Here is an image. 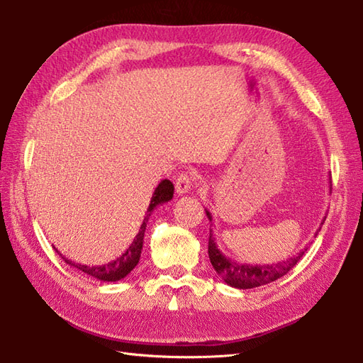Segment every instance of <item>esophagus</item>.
<instances>
[{
  "label": "esophagus",
  "mask_w": 363,
  "mask_h": 363,
  "mask_svg": "<svg viewBox=\"0 0 363 363\" xmlns=\"http://www.w3.org/2000/svg\"><path fill=\"white\" fill-rule=\"evenodd\" d=\"M194 181H195V177L190 172L181 173L176 179V191H177V194H179V195L189 194V191L194 189Z\"/></svg>",
  "instance_id": "obj_1"
}]
</instances>
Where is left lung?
Wrapping results in <instances>:
<instances>
[{
  "label": "left lung",
  "mask_w": 363,
  "mask_h": 363,
  "mask_svg": "<svg viewBox=\"0 0 363 363\" xmlns=\"http://www.w3.org/2000/svg\"><path fill=\"white\" fill-rule=\"evenodd\" d=\"M206 215H207V218H209V221H212V213L207 209H206ZM325 220H326V217L323 218L321 225L317 229L315 235H318ZM211 226H213V225H211ZM306 251H307V248L301 250L298 252V256H293L289 260L277 262V264H272V265L238 264V262L226 257L225 254L218 250L212 228H211V234H209V259H211V264H212L213 269L223 277V281H225L228 285H230V287L242 289V290L260 287V285H265V284L279 279V277L287 274L290 269L298 264L299 259L304 256Z\"/></svg>",
  "instance_id": "1"
}]
</instances>
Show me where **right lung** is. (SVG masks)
Segmentation results:
<instances>
[{"label":"right lung","mask_w":363,"mask_h":363,"mask_svg":"<svg viewBox=\"0 0 363 363\" xmlns=\"http://www.w3.org/2000/svg\"><path fill=\"white\" fill-rule=\"evenodd\" d=\"M174 194V186L168 179L160 181L159 186L156 187L151 198V203L148 206V211H146V215L143 218V223L140 226V230H138V234L134 237L133 243L129 245V248L121 254L120 257H117L112 262H107L104 265H82L78 264V262H73L72 259H67L65 256L59 252V256L62 257L68 265L79 269V272L86 273L91 277H95L98 281H104V282H115V281H120L123 277H126L133 269L137 267L138 260H140V254H142V248H143V237H145V230H146V223H148L152 211L156 209L157 206L168 203L169 199L173 198Z\"/></svg>","instance_id":"1"}]
</instances>
